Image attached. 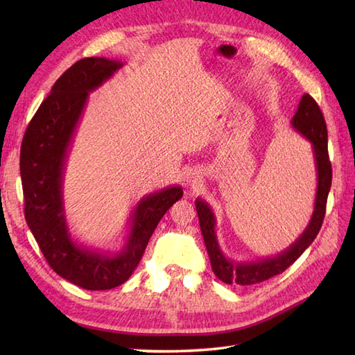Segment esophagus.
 <instances>
[{"label": "esophagus", "mask_w": 355, "mask_h": 355, "mask_svg": "<svg viewBox=\"0 0 355 355\" xmlns=\"http://www.w3.org/2000/svg\"><path fill=\"white\" fill-rule=\"evenodd\" d=\"M201 180V177H200V173H189V177H187V183H191V184H195V183H198Z\"/></svg>", "instance_id": "obj_1"}]
</instances>
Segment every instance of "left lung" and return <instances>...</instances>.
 I'll use <instances>...</instances> for the list:
<instances>
[{"label":"left lung","mask_w":355,"mask_h":355,"mask_svg":"<svg viewBox=\"0 0 355 355\" xmlns=\"http://www.w3.org/2000/svg\"><path fill=\"white\" fill-rule=\"evenodd\" d=\"M291 125L313 146L315 169H318V192H315L314 212L310 224L306 225L302 235L294 241V244H291L285 252L273 256V258L252 262H235L227 259L221 252L220 244H218L215 233L216 221L212 209L209 207L207 202L200 198L195 201L201 233L202 238H205L212 270L215 276L224 284L253 285L282 273L311 245L322 227L323 218H325L327 212V200L331 189V180H333V169H331L328 155V131L325 119H323L318 102L310 94L302 96L296 114L293 116Z\"/></svg>","instance_id":"obj_1"}]
</instances>
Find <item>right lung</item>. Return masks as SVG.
Returning a JSON list of instances; mask_svg holds the SVG:
<instances>
[{
    "label": "right lung",
    "instance_id": "1",
    "mask_svg": "<svg viewBox=\"0 0 355 355\" xmlns=\"http://www.w3.org/2000/svg\"><path fill=\"white\" fill-rule=\"evenodd\" d=\"M123 64L105 58H85L73 64L51 88L26 130L19 169L24 215L49 266L85 290H110L126 282L137 268L149 238L168 209L183 197L172 186L141 198L131 215L126 245L116 254L78 245L67 229L62 173L67 150L85 108L88 93L101 87Z\"/></svg>",
    "mask_w": 355,
    "mask_h": 355
}]
</instances>
